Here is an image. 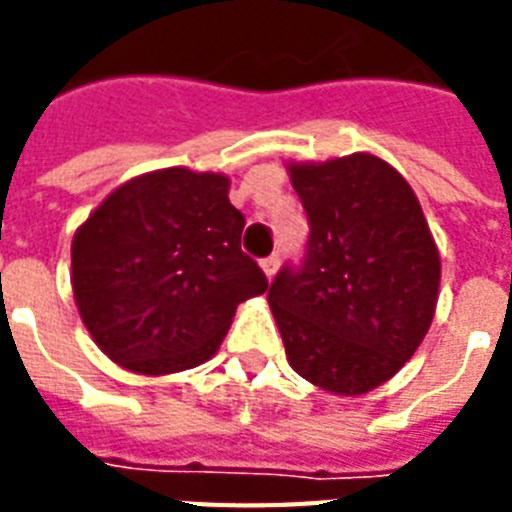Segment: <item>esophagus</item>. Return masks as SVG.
<instances>
[{
	"label": "esophagus",
	"mask_w": 512,
	"mask_h": 512,
	"mask_svg": "<svg viewBox=\"0 0 512 512\" xmlns=\"http://www.w3.org/2000/svg\"><path fill=\"white\" fill-rule=\"evenodd\" d=\"M279 263H281L279 255H268L263 263H260V265H263V271H265V276H268V279H273V276H276V271H279Z\"/></svg>",
	"instance_id": "34e87169"
}]
</instances>
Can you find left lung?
Masks as SVG:
<instances>
[{"mask_svg":"<svg viewBox=\"0 0 512 512\" xmlns=\"http://www.w3.org/2000/svg\"><path fill=\"white\" fill-rule=\"evenodd\" d=\"M308 215L300 263L276 273L268 303L289 366L361 396L412 358L436 311L441 260L409 183L377 156L295 164Z\"/></svg>","mask_w":512,"mask_h":512,"instance_id":"1","label":"left lung"}]
</instances>
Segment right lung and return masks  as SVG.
<instances>
[{"label": "right lung", "mask_w": 512, "mask_h": 512, "mask_svg": "<svg viewBox=\"0 0 512 512\" xmlns=\"http://www.w3.org/2000/svg\"><path fill=\"white\" fill-rule=\"evenodd\" d=\"M244 223L223 175L175 167L116 188L71 244L79 316L100 350L140 374L207 361L236 305L268 289L241 252Z\"/></svg>", "instance_id": "obj_1"}]
</instances>
